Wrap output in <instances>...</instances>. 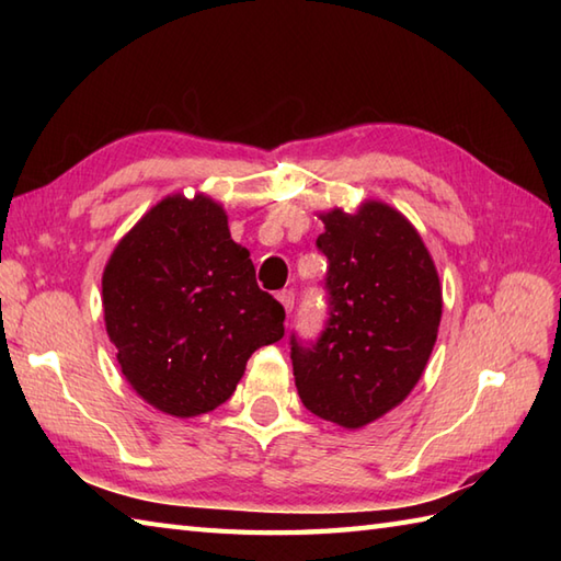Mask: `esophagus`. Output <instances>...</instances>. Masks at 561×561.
<instances>
[{"instance_id":"34e87169","label":"esophagus","mask_w":561,"mask_h":561,"mask_svg":"<svg viewBox=\"0 0 561 561\" xmlns=\"http://www.w3.org/2000/svg\"><path fill=\"white\" fill-rule=\"evenodd\" d=\"M277 301L282 304V308H284V311H287V316H289L291 308H294V291H291V289L279 291V294H277Z\"/></svg>"}]
</instances>
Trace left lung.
I'll use <instances>...</instances> for the list:
<instances>
[{
  "mask_svg": "<svg viewBox=\"0 0 561 561\" xmlns=\"http://www.w3.org/2000/svg\"><path fill=\"white\" fill-rule=\"evenodd\" d=\"M318 217L330 320L311 347L291 340L296 390L320 420L362 428L396 410L422 378L444 296L432 253L396 207L364 199L356 211L332 207Z\"/></svg>",
  "mask_w": 561,
  "mask_h": 561,
  "instance_id": "obj_1",
  "label": "left lung"
}]
</instances>
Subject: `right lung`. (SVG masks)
Returning <instances> with one entry per match:
<instances>
[{
	"mask_svg": "<svg viewBox=\"0 0 561 561\" xmlns=\"http://www.w3.org/2000/svg\"><path fill=\"white\" fill-rule=\"evenodd\" d=\"M103 318L137 396L187 420L233 396L257 347L284 337V308L205 193L157 202L103 270Z\"/></svg>",
	"mask_w": 561,
	"mask_h": 561,
	"instance_id": "obj_1",
	"label": "right lung"
}]
</instances>
